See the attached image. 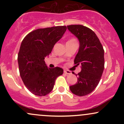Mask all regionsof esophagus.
<instances>
[{
  "mask_svg": "<svg viewBox=\"0 0 124 124\" xmlns=\"http://www.w3.org/2000/svg\"><path fill=\"white\" fill-rule=\"evenodd\" d=\"M64 73L65 74H67V75H70L71 74V72L69 70H64Z\"/></svg>",
  "mask_w": 124,
  "mask_h": 124,
  "instance_id": "1",
  "label": "esophagus"
}]
</instances>
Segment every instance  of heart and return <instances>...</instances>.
<instances>
[{
	"label": "heart",
	"instance_id": "obj_1",
	"mask_svg": "<svg viewBox=\"0 0 124 124\" xmlns=\"http://www.w3.org/2000/svg\"><path fill=\"white\" fill-rule=\"evenodd\" d=\"M68 42H76V39H71L70 40H69L68 41Z\"/></svg>",
	"mask_w": 124,
	"mask_h": 124
}]
</instances>
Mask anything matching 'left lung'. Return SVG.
I'll list each match as a JSON object with an SVG mask.
<instances>
[{
  "instance_id": "left-lung-1",
  "label": "left lung",
  "mask_w": 124,
  "mask_h": 124,
  "mask_svg": "<svg viewBox=\"0 0 124 124\" xmlns=\"http://www.w3.org/2000/svg\"><path fill=\"white\" fill-rule=\"evenodd\" d=\"M67 27L79 39V49L74 62L77 66L80 64L82 69L76 75L78 82L70 86V90L76 96H86L96 89L100 80L104 69V51L99 38L89 28L82 25Z\"/></svg>"
}]
</instances>
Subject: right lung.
I'll return each mask as SVG.
<instances>
[{
    "label": "right lung",
    "instance_id": "1",
    "mask_svg": "<svg viewBox=\"0 0 124 124\" xmlns=\"http://www.w3.org/2000/svg\"><path fill=\"white\" fill-rule=\"evenodd\" d=\"M66 29V26L39 28L30 32L21 42L17 58L20 75L25 87L36 96L50 93L56 78L63 74L59 67L48 68L44 59Z\"/></svg>",
    "mask_w": 124,
    "mask_h": 124
}]
</instances>
